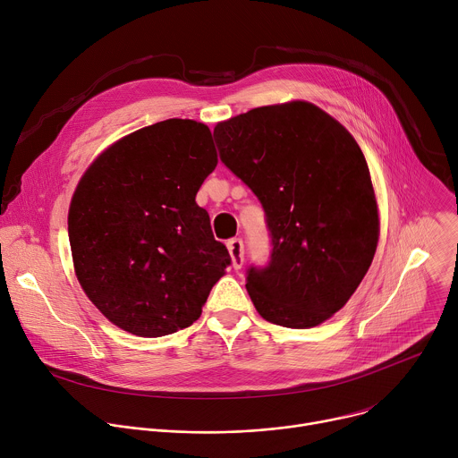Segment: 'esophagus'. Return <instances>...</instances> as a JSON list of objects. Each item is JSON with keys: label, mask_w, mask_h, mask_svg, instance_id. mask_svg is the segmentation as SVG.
<instances>
[{"label": "esophagus", "mask_w": 458, "mask_h": 458, "mask_svg": "<svg viewBox=\"0 0 458 458\" xmlns=\"http://www.w3.org/2000/svg\"><path fill=\"white\" fill-rule=\"evenodd\" d=\"M228 251L232 257V267L233 270H241L244 263V244L241 237H233L228 241Z\"/></svg>", "instance_id": "34e87169"}]
</instances>
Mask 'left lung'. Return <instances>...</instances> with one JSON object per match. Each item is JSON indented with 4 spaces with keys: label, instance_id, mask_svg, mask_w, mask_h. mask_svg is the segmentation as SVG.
Listing matches in <instances>:
<instances>
[{
    "label": "left lung",
    "instance_id": "1",
    "mask_svg": "<svg viewBox=\"0 0 458 458\" xmlns=\"http://www.w3.org/2000/svg\"><path fill=\"white\" fill-rule=\"evenodd\" d=\"M214 138L267 217L270 260L246 272L255 310L286 328L324 322L359 288L377 250L378 212L362 150L306 101L253 108L219 123Z\"/></svg>",
    "mask_w": 458,
    "mask_h": 458
}]
</instances>
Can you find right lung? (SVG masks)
<instances>
[{
  "mask_svg": "<svg viewBox=\"0 0 458 458\" xmlns=\"http://www.w3.org/2000/svg\"><path fill=\"white\" fill-rule=\"evenodd\" d=\"M216 166L207 124L166 119L119 140L81 177L69 212L76 276L121 330L188 328L232 263L195 203Z\"/></svg>",
  "mask_w": 458,
  "mask_h": 458,
  "instance_id": "1",
  "label": "right lung"
}]
</instances>
